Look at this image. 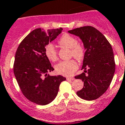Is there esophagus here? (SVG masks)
<instances>
[{
	"mask_svg": "<svg viewBox=\"0 0 125 125\" xmlns=\"http://www.w3.org/2000/svg\"><path fill=\"white\" fill-rule=\"evenodd\" d=\"M66 79H67V80H74L75 78L73 77H68Z\"/></svg>",
	"mask_w": 125,
	"mask_h": 125,
	"instance_id": "esophagus-1",
	"label": "esophagus"
}]
</instances>
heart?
Masks as SVG:
<instances>
[{
	"label": "heart",
	"instance_id": "b5f03b06",
	"mask_svg": "<svg viewBox=\"0 0 125 125\" xmlns=\"http://www.w3.org/2000/svg\"><path fill=\"white\" fill-rule=\"evenodd\" d=\"M59 44L62 46L70 48L71 50V55L78 60L82 59L84 55V50L83 46L77 42V40L73 36L68 34H64L61 37L59 40ZM45 55L47 59L51 61L57 60V51L54 44L48 43L44 49ZM78 68V64L74 60L63 61H60L55 66L56 71L59 74L63 76H69Z\"/></svg>",
	"mask_w": 125,
	"mask_h": 125
}]
</instances>
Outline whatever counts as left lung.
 <instances>
[{
    "label": "left lung",
    "instance_id": "8db88e82",
    "mask_svg": "<svg viewBox=\"0 0 125 125\" xmlns=\"http://www.w3.org/2000/svg\"><path fill=\"white\" fill-rule=\"evenodd\" d=\"M68 32L80 38L86 51L81 68L84 73L75 76L84 82V87L76 93L77 95L88 101L96 100L106 91L114 76L112 47L103 34L92 26L76 28ZM85 72L88 73V76Z\"/></svg>",
    "mask_w": 125,
    "mask_h": 125
}]
</instances>
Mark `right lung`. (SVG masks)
<instances>
[{"label":"right lung","instance_id":"1","mask_svg":"<svg viewBox=\"0 0 125 125\" xmlns=\"http://www.w3.org/2000/svg\"><path fill=\"white\" fill-rule=\"evenodd\" d=\"M62 28L45 31L41 28L30 32L15 53L14 73L21 90L29 101L46 105L56 98L61 83L66 78L48 73L54 69L45 55V46L61 33Z\"/></svg>","mask_w":125,"mask_h":125}]
</instances>
